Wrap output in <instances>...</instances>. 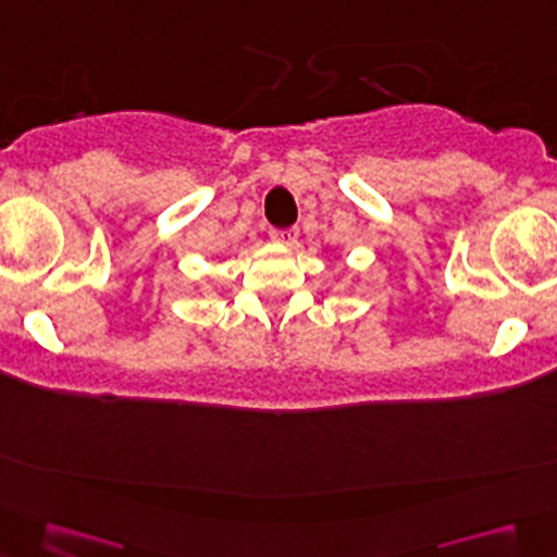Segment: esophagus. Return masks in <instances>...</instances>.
<instances>
[{
	"label": "esophagus",
	"mask_w": 557,
	"mask_h": 557,
	"mask_svg": "<svg viewBox=\"0 0 557 557\" xmlns=\"http://www.w3.org/2000/svg\"><path fill=\"white\" fill-rule=\"evenodd\" d=\"M297 236H299L297 228H271V239L276 242V245L292 247L297 242Z\"/></svg>",
	"instance_id": "1"
}]
</instances>
